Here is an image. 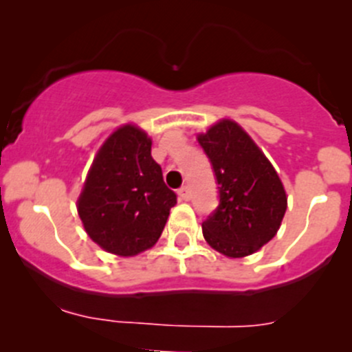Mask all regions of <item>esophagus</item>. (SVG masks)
I'll return each mask as SVG.
<instances>
[{
    "label": "esophagus",
    "mask_w": 352,
    "mask_h": 352,
    "mask_svg": "<svg viewBox=\"0 0 352 352\" xmlns=\"http://www.w3.org/2000/svg\"><path fill=\"white\" fill-rule=\"evenodd\" d=\"M179 196H180V199H182V201H189V199H190L189 187H187V186L180 187V189H179Z\"/></svg>",
    "instance_id": "34e87169"
}]
</instances>
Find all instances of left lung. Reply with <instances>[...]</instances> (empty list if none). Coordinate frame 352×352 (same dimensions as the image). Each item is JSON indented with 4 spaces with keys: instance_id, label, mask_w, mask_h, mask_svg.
Segmentation results:
<instances>
[{
    "instance_id": "8db88e82",
    "label": "left lung",
    "mask_w": 352,
    "mask_h": 352,
    "mask_svg": "<svg viewBox=\"0 0 352 352\" xmlns=\"http://www.w3.org/2000/svg\"><path fill=\"white\" fill-rule=\"evenodd\" d=\"M197 141L219 190V204L202 221V235L226 257L254 254L274 239L285 218L287 197L281 179L235 120H219Z\"/></svg>"
}]
</instances>
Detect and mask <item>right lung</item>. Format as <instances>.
<instances>
[{"label": "right lung", "instance_id": "right-lung-1", "mask_svg": "<svg viewBox=\"0 0 352 352\" xmlns=\"http://www.w3.org/2000/svg\"><path fill=\"white\" fill-rule=\"evenodd\" d=\"M175 204V192L165 186L162 166L151 156V140L126 124L95 156L78 197V214L95 243L133 257L158 242Z\"/></svg>", "mask_w": 352, "mask_h": 352}]
</instances>
